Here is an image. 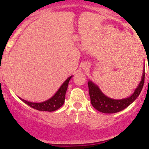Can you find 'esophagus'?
Wrapping results in <instances>:
<instances>
[{
  "label": "esophagus",
  "mask_w": 149,
  "mask_h": 149,
  "mask_svg": "<svg viewBox=\"0 0 149 149\" xmlns=\"http://www.w3.org/2000/svg\"><path fill=\"white\" fill-rule=\"evenodd\" d=\"M87 67H88V66L87 65V64H84V69H85V70H86V69H87Z\"/></svg>",
  "instance_id": "34e87169"
}]
</instances>
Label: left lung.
<instances>
[{"label":"left lung","instance_id":"8db88e82","mask_svg":"<svg viewBox=\"0 0 149 149\" xmlns=\"http://www.w3.org/2000/svg\"><path fill=\"white\" fill-rule=\"evenodd\" d=\"M145 67H143V74L140 83L137 86L133 94L130 97L121 100H115L105 95L100 90L97 85L89 80V94H90L91 104L96 110L103 113H116L124 110L136 100L139 96L143 87L145 80Z\"/></svg>","mask_w":149,"mask_h":149}]
</instances>
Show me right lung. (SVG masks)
Wrapping results in <instances>:
<instances>
[{"label": "right lung", "instance_id": "add662e5", "mask_svg": "<svg viewBox=\"0 0 149 149\" xmlns=\"http://www.w3.org/2000/svg\"><path fill=\"white\" fill-rule=\"evenodd\" d=\"M72 77V76H70V77L67 78L64 83L61 85L59 90L56 91V93L51 98H49L47 100L41 102H29V101L25 100L22 99V98L19 97L21 100L26 104L29 105L31 108L36 109V110H40V111H48L52 112L55 111L57 109L63 105L64 102V100H65V94L67 92V87H68L69 82H70V79Z\"/></svg>", "mask_w": 149, "mask_h": 149}]
</instances>
